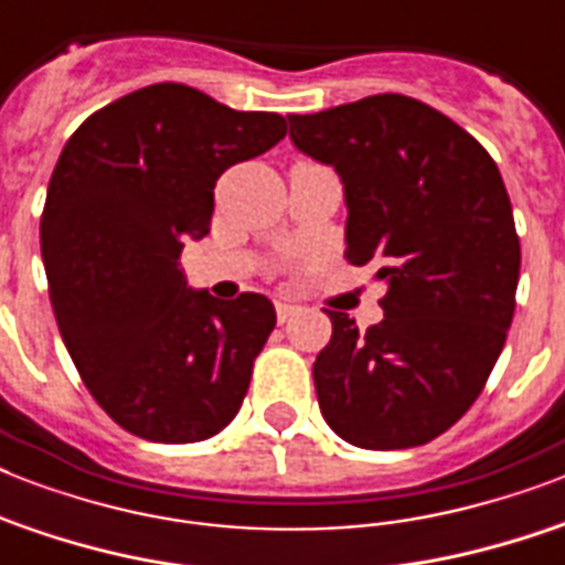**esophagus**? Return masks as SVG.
<instances>
[{"instance_id": "1", "label": "esophagus", "mask_w": 565, "mask_h": 565, "mask_svg": "<svg viewBox=\"0 0 565 565\" xmlns=\"http://www.w3.org/2000/svg\"><path fill=\"white\" fill-rule=\"evenodd\" d=\"M296 310H299V305H296V301H290V299L275 301V317H278V322H281V326L292 317V313H296Z\"/></svg>"}]
</instances>
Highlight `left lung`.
Wrapping results in <instances>:
<instances>
[{"label":"left lung","instance_id":"8db88e82","mask_svg":"<svg viewBox=\"0 0 565 565\" xmlns=\"http://www.w3.org/2000/svg\"><path fill=\"white\" fill-rule=\"evenodd\" d=\"M290 140L343 179L345 257L377 266L384 319L328 310L319 411L361 448L425 446L481 395L516 310V222L490 152L402 93L290 114Z\"/></svg>","mask_w":565,"mask_h":565}]
</instances>
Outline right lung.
Wrapping results in <instances>:
<instances>
[{
	"label": "right lung",
	"mask_w": 565,
	"mask_h": 565,
	"mask_svg": "<svg viewBox=\"0 0 565 565\" xmlns=\"http://www.w3.org/2000/svg\"><path fill=\"white\" fill-rule=\"evenodd\" d=\"M284 135L281 114L167 82L90 114L57 158L40 216L57 331L102 411L135 437L199 443L246 398L273 301L190 290L179 257L211 231L222 172Z\"/></svg>",
	"instance_id": "obj_1"
}]
</instances>
